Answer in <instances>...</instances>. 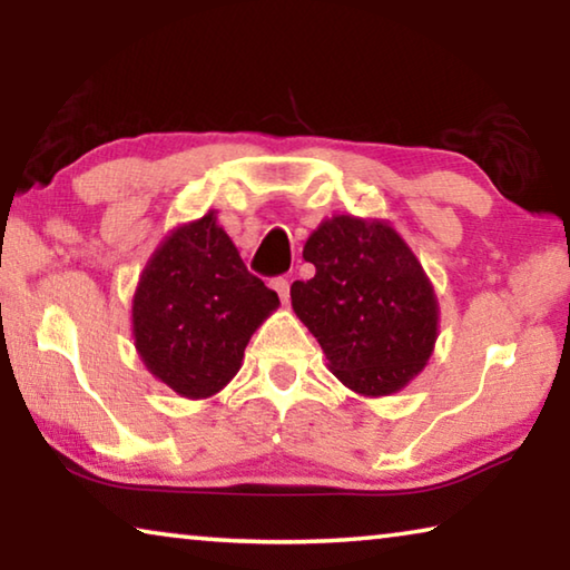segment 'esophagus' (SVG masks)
<instances>
[{"mask_svg":"<svg viewBox=\"0 0 570 570\" xmlns=\"http://www.w3.org/2000/svg\"><path fill=\"white\" fill-rule=\"evenodd\" d=\"M272 288H274V292H276L278 296H282V302H288V288H292V284H288V278H284V276L274 278Z\"/></svg>","mask_w":570,"mask_h":570,"instance_id":"1","label":"esophagus"}]
</instances>
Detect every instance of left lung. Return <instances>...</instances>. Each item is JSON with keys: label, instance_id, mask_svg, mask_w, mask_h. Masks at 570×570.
I'll use <instances>...</instances> for the list:
<instances>
[{"label": "left lung", "instance_id": "1", "mask_svg": "<svg viewBox=\"0 0 570 570\" xmlns=\"http://www.w3.org/2000/svg\"><path fill=\"white\" fill-rule=\"evenodd\" d=\"M316 274L292 284V306L326 354V366L362 397L407 387L435 352V286L387 220L324 218L306 238Z\"/></svg>", "mask_w": 570, "mask_h": 570}]
</instances>
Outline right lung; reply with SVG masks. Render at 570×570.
<instances>
[{"mask_svg": "<svg viewBox=\"0 0 570 570\" xmlns=\"http://www.w3.org/2000/svg\"><path fill=\"white\" fill-rule=\"evenodd\" d=\"M278 296L240 262L216 210L173 228L132 296V340L158 382L208 400L236 377L244 350Z\"/></svg>", "mask_w": 570, "mask_h": 570, "instance_id": "1", "label": "right lung"}]
</instances>
